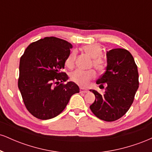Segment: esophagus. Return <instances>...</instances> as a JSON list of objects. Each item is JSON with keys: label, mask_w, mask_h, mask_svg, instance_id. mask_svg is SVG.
Masks as SVG:
<instances>
[{"label": "esophagus", "mask_w": 152, "mask_h": 152, "mask_svg": "<svg viewBox=\"0 0 152 152\" xmlns=\"http://www.w3.org/2000/svg\"><path fill=\"white\" fill-rule=\"evenodd\" d=\"M88 90H86V89H84V88H80V92H81V93H87V92H88Z\"/></svg>", "instance_id": "esophagus-1"}]
</instances>
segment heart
Instances as JSON below:
<instances>
[{
  "mask_svg": "<svg viewBox=\"0 0 152 152\" xmlns=\"http://www.w3.org/2000/svg\"><path fill=\"white\" fill-rule=\"evenodd\" d=\"M83 50L85 53L88 54L93 58V66L99 71H102L104 69V61L101 59L103 50L102 46L99 44H88L83 46ZM76 53L72 51L69 54L65 61V65L69 69H73L75 66ZM96 73L94 70L82 71L80 69L73 71L71 74V79L74 83L79 86L86 87L89 84V82L94 78Z\"/></svg>",
  "mask_w": 152,
  "mask_h": 152,
  "instance_id": "1",
  "label": "heart"
}]
</instances>
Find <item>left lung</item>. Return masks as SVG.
<instances>
[{"instance_id":"8db88e82","label":"left lung","mask_w":152,"mask_h":152,"mask_svg":"<svg viewBox=\"0 0 152 152\" xmlns=\"http://www.w3.org/2000/svg\"><path fill=\"white\" fill-rule=\"evenodd\" d=\"M107 66L104 74L97 80L99 88L105 93L90 90L96 99L90 109L96 117L105 121H114L124 116L134 102L139 88L137 66L129 51L114 48L107 51Z\"/></svg>"}]
</instances>
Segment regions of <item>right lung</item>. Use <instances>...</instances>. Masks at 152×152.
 Segmentation results:
<instances>
[{"label":"right lung","instance_id":"right-lung-1","mask_svg":"<svg viewBox=\"0 0 152 152\" xmlns=\"http://www.w3.org/2000/svg\"><path fill=\"white\" fill-rule=\"evenodd\" d=\"M72 45L56 37L31 43L20 57L18 86L26 109L42 120L60 114L71 96L79 92L61 70Z\"/></svg>","mask_w":152,"mask_h":152}]
</instances>
